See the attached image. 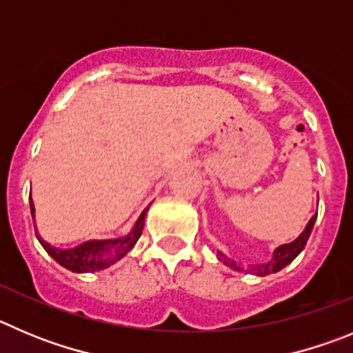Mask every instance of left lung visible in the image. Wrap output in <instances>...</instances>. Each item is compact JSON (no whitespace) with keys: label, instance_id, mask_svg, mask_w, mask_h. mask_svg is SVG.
Masks as SVG:
<instances>
[{"label":"left lung","instance_id":"8db88e82","mask_svg":"<svg viewBox=\"0 0 353 353\" xmlns=\"http://www.w3.org/2000/svg\"><path fill=\"white\" fill-rule=\"evenodd\" d=\"M315 220H316V214L311 216V220L307 221L306 228H304L303 234H301L297 239L292 241V243H288V244H281V246H278L274 250V253H272V259L269 260V262L256 263V265H250V268L246 269V272L250 271L256 276H268V274H272V272L281 271L283 268H287L288 263H290L295 256L299 255V253L304 250V246H306L307 239H310L311 230H313V225H315ZM218 259H220L225 265H228V268L234 269V271H244V268L241 265V263H237L236 260L228 259V256L223 255L221 252H218Z\"/></svg>","mask_w":353,"mask_h":353}]
</instances>
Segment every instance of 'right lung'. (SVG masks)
Here are the masks:
<instances>
[{
  "instance_id": "1",
  "label": "right lung",
  "mask_w": 353,
  "mask_h": 353,
  "mask_svg": "<svg viewBox=\"0 0 353 353\" xmlns=\"http://www.w3.org/2000/svg\"><path fill=\"white\" fill-rule=\"evenodd\" d=\"M30 205H31V216H33L34 221V204L30 196ZM149 208H145L142 211V214L139 216V220L135 221V227L132 228L128 236L117 237V239H101V241H85V243L79 244L75 248H70V250H61V248H56L52 244H49L47 241H43L42 237H37L40 241V244L43 246L47 253L52 256L59 265H63L65 269L72 272H97L101 269L109 268L112 263H116L117 260H121L126 253L135 246V243L139 241L142 234V228H144V220L145 212Z\"/></svg>"
}]
</instances>
